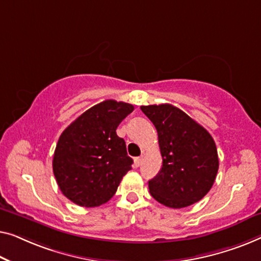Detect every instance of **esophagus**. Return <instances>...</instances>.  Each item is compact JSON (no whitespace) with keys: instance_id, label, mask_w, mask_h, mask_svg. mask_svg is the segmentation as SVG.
Wrapping results in <instances>:
<instances>
[{"instance_id":"obj_1","label":"esophagus","mask_w":261,"mask_h":261,"mask_svg":"<svg viewBox=\"0 0 261 261\" xmlns=\"http://www.w3.org/2000/svg\"><path fill=\"white\" fill-rule=\"evenodd\" d=\"M142 161H143V157L141 156V157H136V159L134 160V164H135V167L136 168H138L139 166H141L142 164Z\"/></svg>"}]
</instances>
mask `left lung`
Returning <instances> with one entry per match:
<instances>
[{
    "instance_id": "1",
    "label": "left lung",
    "mask_w": 261,
    "mask_h": 261,
    "mask_svg": "<svg viewBox=\"0 0 261 261\" xmlns=\"http://www.w3.org/2000/svg\"><path fill=\"white\" fill-rule=\"evenodd\" d=\"M157 130L162 168L149 181L151 196L170 208L203 199L214 185L218 150L211 134L174 105L141 106Z\"/></svg>"
}]
</instances>
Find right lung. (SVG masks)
<instances>
[{"mask_svg":"<svg viewBox=\"0 0 261 261\" xmlns=\"http://www.w3.org/2000/svg\"><path fill=\"white\" fill-rule=\"evenodd\" d=\"M132 111L131 104L108 99L80 115L59 137L53 172L61 193L72 202L98 207L116 194L134 163L116 130Z\"/></svg>","mask_w":261,"mask_h":261,"instance_id":"right-lung-1","label":"right lung"}]
</instances>
